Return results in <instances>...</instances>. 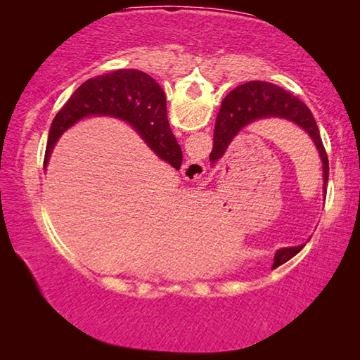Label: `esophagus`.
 Returning <instances> with one entry per match:
<instances>
[{"label": "esophagus", "mask_w": 360, "mask_h": 360, "mask_svg": "<svg viewBox=\"0 0 360 360\" xmlns=\"http://www.w3.org/2000/svg\"><path fill=\"white\" fill-rule=\"evenodd\" d=\"M205 173L206 167L198 157H192L191 160L186 162V165H182V174H184V178L191 182L202 181Z\"/></svg>", "instance_id": "obj_1"}]
</instances>
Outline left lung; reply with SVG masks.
<instances>
[{"mask_svg": "<svg viewBox=\"0 0 360 360\" xmlns=\"http://www.w3.org/2000/svg\"><path fill=\"white\" fill-rule=\"evenodd\" d=\"M270 117L294 122L311 138L322 162V178H324L326 191L328 181V158L311 111L297 96L270 82L251 81L241 84L225 96L216 120L214 141H212V150L210 155L211 163H216L225 154L229 144L243 129L254 124L255 120ZM300 249L302 246L279 249L275 254V262H278V259L285 262Z\"/></svg>", "mask_w": 360, "mask_h": 360, "instance_id": "obj_1", "label": "left lung"}]
</instances>
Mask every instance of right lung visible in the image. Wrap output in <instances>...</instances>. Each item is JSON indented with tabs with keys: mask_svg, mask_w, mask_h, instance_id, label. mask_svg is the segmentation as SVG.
Wrapping results in <instances>:
<instances>
[{
	"mask_svg": "<svg viewBox=\"0 0 360 360\" xmlns=\"http://www.w3.org/2000/svg\"><path fill=\"white\" fill-rule=\"evenodd\" d=\"M90 115L125 120L158 158L176 169L181 168L182 150L169 129L165 94L154 79L138 70H117L92 77L70 96L51 125L44 167L58 138Z\"/></svg>",
	"mask_w": 360,
	"mask_h": 360,
	"instance_id": "obj_1",
	"label": "right lung"
}]
</instances>
